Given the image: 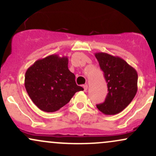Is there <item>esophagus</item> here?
<instances>
[{
	"label": "esophagus",
	"mask_w": 156,
	"mask_h": 156,
	"mask_svg": "<svg viewBox=\"0 0 156 156\" xmlns=\"http://www.w3.org/2000/svg\"><path fill=\"white\" fill-rule=\"evenodd\" d=\"M83 90H84V91L86 92L87 90V89H88V86H87V84H86V85H83Z\"/></svg>",
	"instance_id": "obj_1"
}]
</instances>
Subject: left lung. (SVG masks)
Wrapping results in <instances>:
<instances>
[{"label": "left lung", "instance_id": "1", "mask_svg": "<svg viewBox=\"0 0 156 156\" xmlns=\"http://www.w3.org/2000/svg\"><path fill=\"white\" fill-rule=\"evenodd\" d=\"M107 83L108 93L97 108L104 115L121 112L130 104L138 90V73L135 68L119 56L106 52L95 53Z\"/></svg>", "mask_w": 156, "mask_h": 156}]
</instances>
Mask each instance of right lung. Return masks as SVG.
Here are the masks:
<instances>
[{
  "instance_id": "obj_1",
  "label": "right lung",
  "mask_w": 156,
  "mask_h": 156,
  "mask_svg": "<svg viewBox=\"0 0 156 156\" xmlns=\"http://www.w3.org/2000/svg\"><path fill=\"white\" fill-rule=\"evenodd\" d=\"M68 58L53 54L38 59L26 72L24 85L29 96L41 110L58 111L83 89L75 83L68 69Z\"/></svg>"
}]
</instances>
